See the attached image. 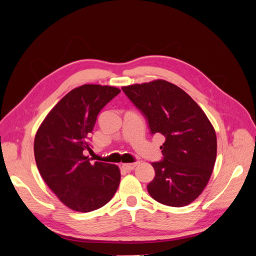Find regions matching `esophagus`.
<instances>
[{
    "label": "esophagus",
    "mask_w": 256,
    "mask_h": 256,
    "mask_svg": "<svg viewBox=\"0 0 256 256\" xmlns=\"http://www.w3.org/2000/svg\"><path fill=\"white\" fill-rule=\"evenodd\" d=\"M138 166V162H134V164H124L122 168L126 171H132V170Z\"/></svg>",
    "instance_id": "esophagus-1"
}]
</instances>
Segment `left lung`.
<instances>
[{
    "label": "left lung",
    "mask_w": 256,
    "mask_h": 256,
    "mask_svg": "<svg viewBox=\"0 0 256 256\" xmlns=\"http://www.w3.org/2000/svg\"><path fill=\"white\" fill-rule=\"evenodd\" d=\"M122 92L148 122L150 134L166 138L164 159L152 162L147 191L173 207L192 203L203 192L216 157V136L204 111L187 92L166 80L122 86Z\"/></svg>",
    "instance_id": "left-lung-1"
}]
</instances>
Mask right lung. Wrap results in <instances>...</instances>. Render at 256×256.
Returning <instances> with one entry per match:
<instances>
[{
	"label": "right lung",
	"mask_w": 256,
	"mask_h": 256,
	"mask_svg": "<svg viewBox=\"0 0 256 256\" xmlns=\"http://www.w3.org/2000/svg\"><path fill=\"white\" fill-rule=\"evenodd\" d=\"M120 92L108 85L84 84L62 98L46 116L34 141L42 180L72 210L90 212L110 202L120 182L118 166L90 164L84 150L97 115Z\"/></svg>",
	"instance_id": "right-lung-1"
}]
</instances>
